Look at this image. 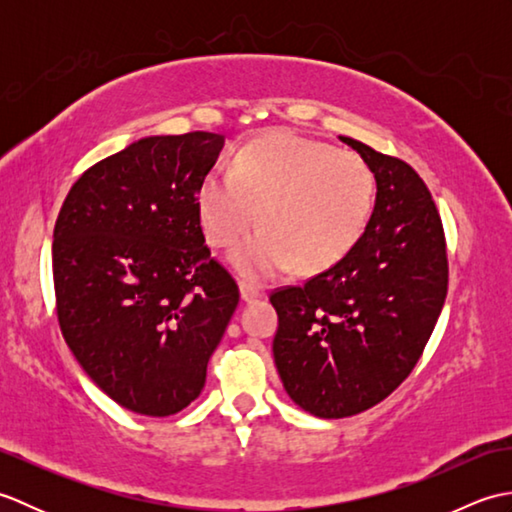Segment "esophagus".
<instances>
[{"label":"esophagus","instance_id":"esophagus-1","mask_svg":"<svg viewBox=\"0 0 512 512\" xmlns=\"http://www.w3.org/2000/svg\"><path fill=\"white\" fill-rule=\"evenodd\" d=\"M239 295H242V301H255V299H262L264 292L259 290L257 286L248 284V281H239Z\"/></svg>","mask_w":512,"mask_h":512}]
</instances>
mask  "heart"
<instances>
[{
    "instance_id": "heart-1",
    "label": "heart",
    "mask_w": 512,
    "mask_h": 512,
    "mask_svg": "<svg viewBox=\"0 0 512 512\" xmlns=\"http://www.w3.org/2000/svg\"><path fill=\"white\" fill-rule=\"evenodd\" d=\"M367 162L321 140L277 132L237 151L231 171L215 169L198 189V211L213 246H233L231 262L253 281L339 264L363 235L374 209Z\"/></svg>"
}]
</instances>
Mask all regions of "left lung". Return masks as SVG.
Instances as JSON below:
<instances>
[{
  "instance_id": "obj_1",
  "label": "left lung",
  "mask_w": 512,
  "mask_h": 512,
  "mask_svg": "<svg viewBox=\"0 0 512 512\" xmlns=\"http://www.w3.org/2000/svg\"><path fill=\"white\" fill-rule=\"evenodd\" d=\"M376 178L363 235L339 264L270 295L275 365L288 396L317 418L378 405L422 356L447 299L440 213L405 160L341 136Z\"/></svg>"
}]
</instances>
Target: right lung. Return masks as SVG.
<instances>
[{
  "instance_id": "add662e5",
  "label": "right lung",
  "mask_w": 512,
  "mask_h": 512,
  "mask_svg": "<svg viewBox=\"0 0 512 512\" xmlns=\"http://www.w3.org/2000/svg\"><path fill=\"white\" fill-rule=\"evenodd\" d=\"M222 134L140 138L72 184L54 224L57 319L96 387L140 416L200 396L239 290L204 244L198 189Z\"/></svg>"
}]
</instances>
